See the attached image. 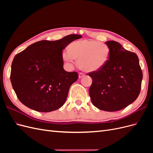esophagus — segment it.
Here are the masks:
<instances>
[{
	"mask_svg": "<svg viewBox=\"0 0 153 153\" xmlns=\"http://www.w3.org/2000/svg\"><path fill=\"white\" fill-rule=\"evenodd\" d=\"M85 76V74L83 73H79V74H78V78H82Z\"/></svg>",
	"mask_w": 153,
	"mask_h": 153,
	"instance_id": "obj_1",
	"label": "esophagus"
}]
</instances>
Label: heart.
<instances>
[{
	"mask_svg": "<svg viewBox=\"0 0 153 153\" xmlns=\"http://www.w3.org/2000/svg\"><path fill=\"white\" fill-rule=\"evenodd\" d=\"M110 48L106 44L94 39L73 41L68 46V51H63L62 57L69 65L78 59L80 68L85 71H97L108 62Z\"/></svg>",
	"mask_w": 153,
	"mask_h": 153,
	"instance_id": "1",
	"label": "heart"
}]
</instances>
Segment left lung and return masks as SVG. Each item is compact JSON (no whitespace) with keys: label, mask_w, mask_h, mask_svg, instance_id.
<instances>
[{"label":"left lung","mask_w":153,"mask_h":153,"mask_svg":"<svg viewBox=\"0 0 153 153\" xmlns=\"http://www.w3.org/2000/svg\"><path fill=\"white\" fill-rule=\"evenodd\" d=\"M105 43L110 48L108 61L100 70L88 73L92 79L89 95L96 107L115 112L136 100L143 75L136 53L125 50L115 41Z\"/></svg>","instance_id":"1"}]
</instances>
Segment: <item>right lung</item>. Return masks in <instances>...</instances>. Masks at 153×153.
Masks as SVG:
<instances>
[{
  "label": "right lung",
  "instance_id": "right-lung-1",
  "mask_svg": "<svg viewBox=\"0 0 153 153\" xmlns=\"http://www.w3.org/2000/svg\"><path fill=\"white\" fill-rule=\"evenodd\" d=\"M81 38L71 34L57 41H38L15 55L10 80L23 104L41 112H52L64 104L78 73L64 69L62 50Z\"/></svg>",
  "mask_w": 153,
  "mask_h": 153
}]
</instances>
